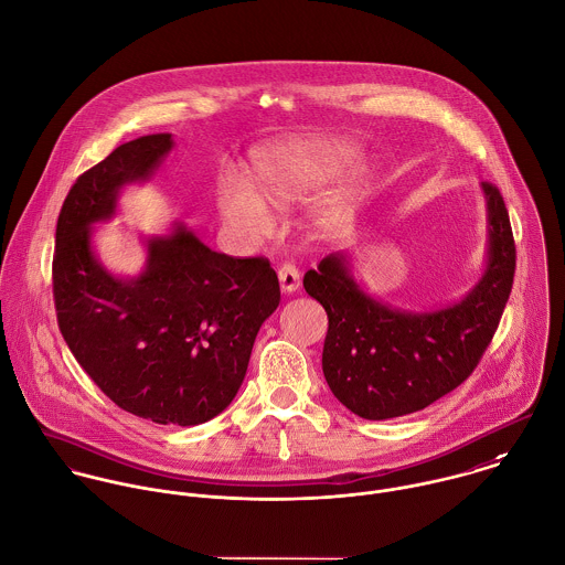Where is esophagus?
<instances>
[{"mask_svg":"<svg viewBox=\"0 0 565 565\" xmlns=\"http://www.w3.org/2000/svg\"><path fill=\"white\" fill-rule=\"evenodd\" d=\"M278 280H280V287H282L285 294H294L300 287V271L296 269V265L285 263L278 269Z\"/></svg>","mask_w":565,"mask_h":565,"instance_id":"esophagus-1","label":"esophagus"}]
</instances>
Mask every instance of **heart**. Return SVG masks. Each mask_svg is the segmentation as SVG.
Returning a JSON list of instances; mask_svg holds the SVG:
<instances>
[{
  "label": "heart",
  "instance_id": "heart-1",
  "mask_svg": "<svg viewBox=\"0 0 565 565\" xmlns=\"http://www.w3.org/2000/svg\"><path fill=\"white\" fill-rule=\"evenodd\" d=\"M355 151L333 138H302L282 142L254 162V186H245L238 180H225L218 189V210L225 223L247 236L263 238L271 234L274 218L267 210L289 207L309 199L313 192L327 186L351 160ZM351 186H340L320 199L313 207V221L320 227L335 225L351 199Z\"/></svg>",
  "mask_w": 565,
  "mask_h": 565
}]
</instances>
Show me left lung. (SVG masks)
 Instances as JSON below:
<instances>
[{
  "mask_svg": "<svg viewBox=\"0 0 565 565\" xmlns=\"http://www.w3.org/2000/svg\"><path fill=\"white\" fill-rule=\"evenodd\" d=\"M489 207V263L460 302L401 313L371 298L349 274L347 256L331 254L305 274V289L327 316L322 371L353 414L383 420L418 412L480 364L491 344L515 276V241L498 186L482 182Z\"/></svg>",
  "mask_w": 565,
  "mask_h": 565,
  "instance_id": "obj_1",
  "label": "left lung"
}]
</instances>
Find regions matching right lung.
<instances>
[{"label": "right lung", "instance_id": "obj_1", "mask_svg": "<svg viewBox=\"0 0 565 565\" xmlns=\"http://www.w3.org/2000/svg\"><path fill=\"white\" fill-rule=\"evenodd\" d=\"M171 149V134L142 136L74 182L56 221L52 294L72 355L118 407L186 427L236 396L280 285L267 258L212 252L184 225L149 241L138 278L96 260L89 225L114 216L118 190L147 180Z\"/></svg>", "mask_w": 565, "mask_h": 565}]
</instances>
